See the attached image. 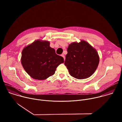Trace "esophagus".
<instances>
[{"instance_id":"34e87169","label":"esophagus","mask_w":122,"mask_h":122,"mask_svg":"<svg viewBox=\"0 0 122 122\" xmlns=\"http://www.w3.org/2000/svg\"><path fill=\"white\" fill-rule=\"evenodd\" d=\"M61 56H62V57L64 58V60H65V56H64L63 54H62V55H61Z\"/></svg>"}]
</instances>
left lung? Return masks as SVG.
I'll list each match as a JSON object with an SVG mask.
<instances>
[{"instance_id": "left-lung-1", "label": "left lung", "mask_w": 122, "mask_h": 122, "mask_svg": "<svg viewBox=\"0 0 122 122\" xmlns=\"http://www.w3.org/2000/svg\"><path fill=\"white\" fill-rule=\"evenodd\" d=\"M67 51L64 64L71 76L84 79L95 72L99 58L97 51L88 42L81 41L79 43H72L69 45Z\"/></svg>"}]
</instances>
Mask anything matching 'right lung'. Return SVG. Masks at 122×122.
I'll return each mask as SVG.
<instances>
[{"instance_id": "obj_1", "label": "right lung", "mask_w": 122, "mask_h": 122, "mask_svg": "<svg viewBox=\"0 0 122 122\" xmlns=\"http://www.w3.org/2000/svg\"><path fill=\"white\" fill-rule=\"evenodd\" d=\"M64 62L47 41H36L22 51L21 63L25 71L32 78L45 80L53 75L56 67Z\"/></svg>"}]
</instances>
